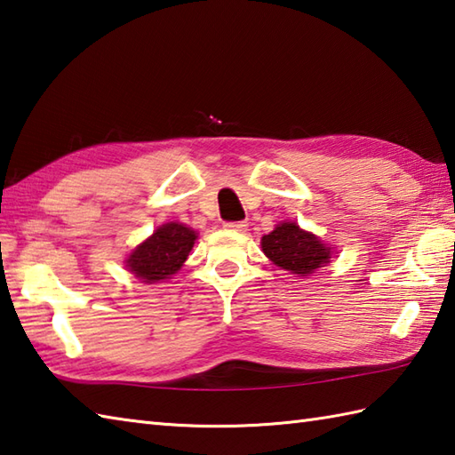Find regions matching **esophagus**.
Masks as SVG:
<instances>
[{"label": "esophagus", "instance_id": "34e87169", "mask_svg": "<svg viewBox=\"0 0 455 455\" xmlns=\"http://www.w3.org/2000/svg\"><path fill=\"white\" fill-rule=\"evenodd\" d=\"M247 221H228V224L224 226L226 229H231V231H247Z\"/></svg>", "mask_w": 455, "mask_h": 455}]
</instances>
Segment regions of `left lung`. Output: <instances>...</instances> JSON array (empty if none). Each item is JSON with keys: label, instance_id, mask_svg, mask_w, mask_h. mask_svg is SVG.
<instances>
[{"label": "left lung", "instance_id": "obj_1", "mask_svg": "<svg viewBox=\"0 0 455 455\" xmlns=\"http://www.w3.org/2000/svg\"><path fill=\"white\" fill-rule=\"evenodd\" d=\"M262 253L276 267L290 270L291 275L309 276L319 267H325L332 251L323 241L304 231L294 221H282L268 235L260 239Z\"/></svg>", "mask_w": 455, "mask_h": 455}]
</instances>
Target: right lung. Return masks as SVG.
I'll list each match as a JSON object with an SVG mask.
<instances>
[{
  "label": "right lung",
  "mask_w": 455,
  "mask_h": 455,
  "mask_svg": "<svg viewBox=\"0 0 455 455\" xmlns=\"http://www.w3.org/2000/svg\"><path fill=\"white\" fill-rule=\"evenodd\" d=\"M196 237L195 229L167 221L128 255L126 268L146 284L164 282L183 267Z\"/></svg>",
  "instance_id": "1"
}]
</instances>
